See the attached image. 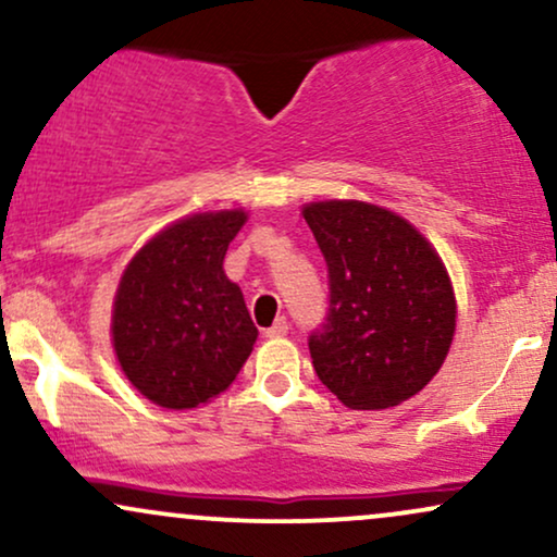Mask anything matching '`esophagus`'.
<instances>
[{
  "instance_id": "1",
  "label": "esophagus",
  "mask_w": 557,
  "mask_h": 557,
  "mask_svg": "<svg viewBox=\"0 0 557 557\" xmlns=\"http://www.w3.org/2000/svg\"><path fill=\"white\" fill-rule=\"evenodd\" d=\"M287 335V319L285 317H277L274 319V324L270 330H264V337H270V341H274V337H283Z\"/></svg>"
}]
</instances>
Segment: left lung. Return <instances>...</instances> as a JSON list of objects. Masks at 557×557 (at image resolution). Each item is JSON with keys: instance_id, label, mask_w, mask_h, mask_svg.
<instances>
[{"instance_id": "left-lung-1", "label": "left lung", "mask_w": 557, "mask_h": 557, "mask_svg": "<svg viewBox=\"0 0 557 557\" xmlns=\"http://www.w3.org/2000/svg\"><path fill=\"white\" fill-rule=\"evenodd\" d=\"M330 270L327 324L309 341L322 385L348 408L400 406L432 382L458 304L437 248L406 216L356 198L300 207Z\"/></svg>"}]
</instances>
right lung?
Wrapping results in <instances>:
<instances>
[{
	"label": "right lung",
	"mask_w": 557,
	"mask_h": 557,
	"mask_svg": "<svg viewBox=\"0 0 557 557\" xmlns=\"http://www.w3.org/2000/svg\"><path fill=\"white\" fill-rule=\"evenodd\" d=\"M246 209L196 212L133 253L112 300V348L144 398L198 408L233 385L259 330L240 287L222 270Z\"/></svg>",
	"instance_id": "right-lung-1"
}]
</instances>
